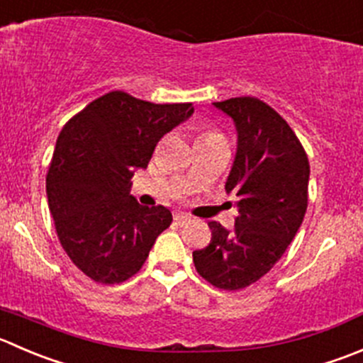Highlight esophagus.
<instances>
[{
	"label": "esophagus",
	"mask_w": 363,
	"mask_h": 363,
	"mask_svg": "<svg viewBox=\"0 0 363 363\" xmlns=\"http://www.w3.org/2000/svg\"><path fill=\"white\" fill-rule=\"evenodd\" d=\"M189 214H186V213H175L174 214V220H175V223H179V225H182V223H186V221L189 220Z\"/></svg>",
	"instance_id": "34e87169"
}]
</instances>
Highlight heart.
<instances>
[{"label": "heart", "instance_id": "heart-1", "mask_svg": "<svg viewBox=\"0 0 363 363\" xmlns=\"http://www.w3.org/2000/svg\"><path fill=\"white\" fill-rule=\"evenodd\" d=\"M211 135H218V133L216 131H206V133H203V136H211Z\"/></svg>", "mask_w": 363, "mask_h": 363}]
</instances>
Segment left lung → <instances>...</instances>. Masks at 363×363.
Returning a JSON list of instances; mask_svg holds the SVG:
<instances>
[{"label": "left lung", "instance_id": "left-lung-1", "mask_svg": "<svg viewBox=\"0 0 363 363\" xmlns=\"http://www.w3.org/2000/svg\"><path fill=\"white\" fill-rule=\"evenodd\" d=\"M238 129V154L225 189L235 195L234 228L209 221L211 242L193 252L211 286L239 291L262 279L296 235L308 203L307 152L291 125L257 97L214 103Z\"/></svg>", "mask_w": 363, "mask_h": 363}]
</instances>
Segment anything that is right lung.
I'll return each mask as SVG.
<instances>
[{
	"label": "right lung",
	"instance_id": "obj_1",
	"mask_svg": "<svg viewBox=\"0 0 363 363\" xmlns=\"http://www.w3.org/2000/svg\"><path fill=\"white\" fill-rule=\"evenodd\" d=\"M191 113V103L154 104L113 90L60 131L45 175L49 211L62 248L94 282L113 286L136 275L170 227V211L140 206L129 186L157 142Z\"/></svg>",
	"mask_w": 363,
	"mask_h": 363
}]
</instances>
